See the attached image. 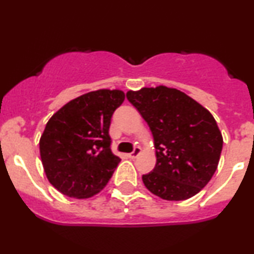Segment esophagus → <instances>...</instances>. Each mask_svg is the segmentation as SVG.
Returning <instances> with one entry per match:
<instances>
[{
    "mask_svg": "<svg viewBox=\"0 0 254 254\" xmlns=\"http://www.w3.org/2000/svg\"><path fill=\"white\" fill-rule=\"evenodd\" d=\"M140 152H142V149H140L139 146H136V148L133 149V151L131 152V154L129 155V157H130V158H132V160H133V158H136V157H138V156H139Z\"/></svg>",
    "mask_w": 254,
    "mask_h": 254,
    "instance_id": "34e87169",
    "label": "esophagus"
}]
</instances>
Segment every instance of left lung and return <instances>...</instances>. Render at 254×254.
<instances>
[{"mask_svg": "<svg viewBox=\"0 0 254 254\" xmlns=\"http://www.w3.org/2000/svg\"><path fill=\"white\" fill-rule=\"evenodd\" d=\"M127 98L154 137L156 164L142 176L146 189L168 201L196 195L214 175L224 143L212 114L186 93L163 85L130 90Z\"/></svg>", "mask_w": 254, "mask_h": 254, "instance_id": "1", "label": "left lung"}]
</instances>
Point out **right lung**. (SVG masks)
<instances>
[{
    "instance_id": "right-lung-1",
    "label": "right lung",
    "mask_w": 254,
    "mask_h": 254,
    "mask_svg": "<svg viewBox=\"0 0 254 254\" xmlns=\"http://www.w3.org/2000/svg\"><path fill=\"white\" fill-rule=\"evenodd\" d=\"M124 99L121 90L92 91L65 104L47 122L40 156L48 181L61 194L88 198L108 185L121 162L110 149L109 127Z\"/></svg>"
}]
</instances>
